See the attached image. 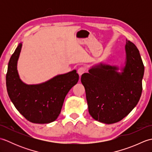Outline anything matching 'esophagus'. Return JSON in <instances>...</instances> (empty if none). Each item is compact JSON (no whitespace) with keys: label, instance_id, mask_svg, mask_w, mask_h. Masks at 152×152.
Instances as JSON below:
<instances>
[{"label":"esophagus","instance_id":"obj_1","mask_svg":"<svg viewBox=\"0 0 152 152\" xmlns=\"http://www.w3.org/2000/svg\"><path fill=\"white\" fill-rule=\"evenodd\" d=\"M86 69L85 67H83V66H82V67H80V68H79L78 69V73L79 74V75L80 76H81L82 74H83V73H85L86 72Z\"/></svg>","mask_w":152,"mask_h":152}]
</instances>
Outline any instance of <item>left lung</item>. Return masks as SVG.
<instances>
[{
  "label": "left lung",
  "instance_id": "obj_1",
  "mask_svg": "<svg viewBox=\"0 0 152 152\" xmlns=\"http://www.w3.org/2000/svg\"><path fill=\"white\" fill-rule=\"evenodd\" d=\"M126 64L118 68L101 64L83 74L81 82L86 90L89 114L106 124L124 119L138 104L142 91L144 66L139 51L126 41Z\"/></svg>",
  "mask_w": 152,
  "mask_h": 152
}]
</instances>
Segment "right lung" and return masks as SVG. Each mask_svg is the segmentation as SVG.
<instances>
[{
  "mask_svg": "<svg viewBox=\"0 0 152 152\" xmlns=\"http://www.w3.org/2000/svg\"><path fill=\"white\" fill-rule=\"evenodd\" d=\"M19 44L9 61L6 81L8 94L19 112L34 124H49L59 116L64 98L79 80L74 70L37 85H27L20 80L17 63Z\"/></svg>",
  "mask_w": 152,
  "mask_h": 152,
  "instance_id": "obj_1",
  "label": "right lung"
}]
</instances>
